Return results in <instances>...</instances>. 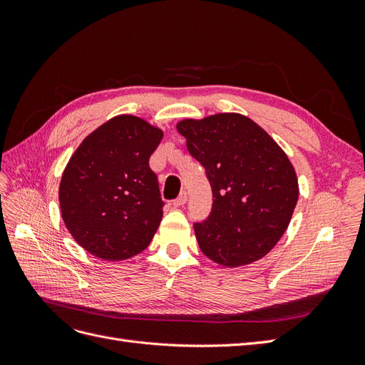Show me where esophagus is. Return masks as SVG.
I'll return each instance as SVG.
<instances>
[{
	"instance_id": "esophagus-1",
	"label": "esophagus",
	"mask_w": 365,
	"mask_h": 365,
	"mask_svg": "<svg viewBox=\"0 0 365 365\" xmlns=\"http://www.w3.org/2000/svg\"><path fill=\"white\" fill-rule=\"evenodd\" d=\"M187 202V192H181V195L173 201V207H182Z\"/></svg>"
}]
</instances>
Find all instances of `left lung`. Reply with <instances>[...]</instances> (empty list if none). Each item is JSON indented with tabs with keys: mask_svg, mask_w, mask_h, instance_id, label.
<instances>
[{
	"mask_svg": "<svg viewBox=\"0 0 365 365\" xmlns=\"http://www.w3.org/2000/svg\"><path fill=\"white\" fill-rule=\"evenodd\" d=\"M176 129L205 169L215 197L207 220L193 225L201 251L225 268L267 256L298 201L288 155L267 130L237 113L184 118Z\"/></svg>",
	"mask_w": 365,
	"mask_h": 365,
	"instance_id": "1",
	"label": "left lung"
}]
</instances>
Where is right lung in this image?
Masks as SVG:
<instances>
[{
    "label": "right lung",
    "mask_w": 365,
    "mask_h": 365,
    "mask_svg": "<svg viewBox=\"0 0 365 365\" xmlns=\"http://www.w3.org/2000/svg\"><path fill=\"white\" fill-rule=\"evenodd\" d=\"M163 130L135 115H117L88 135L62 173L63 224L93 256L118 262L146 250L163 219L149 158Z\"/></svg>",
    "instance_id": "right-lung-1"
}]
</instances>
